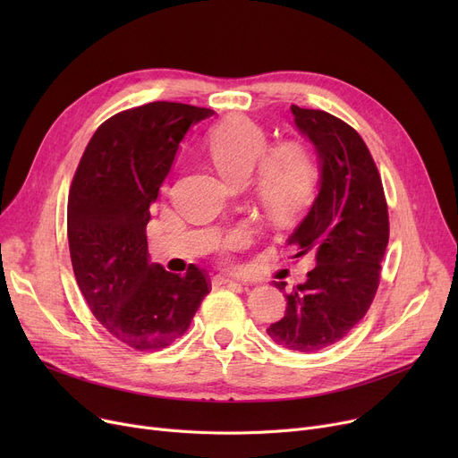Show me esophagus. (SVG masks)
<instances>
[{"label":"esophagus","instance_id":"1","mask_svg":"<svg viewBox=\"0 0 458 458\" xmlns=\"http://www.w3.org/2000/svg\"><path fill=\"white\" fill-rule=\"evenodd\" d=\"M213 282H215V284L228 285V287H242V285H243L242 282H237V280H233V278H230V276H223V275H216V276L213 278Z\"/></svg>","mask_w":458,"mask_h":458}]
</instances>
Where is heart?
Instances as JSON below:
<instances>
[{
    "mask_svg": "<svg viewBox=\"0 0 458 458\" xmlns=\"http://www.w3.org/2000/svg\"><path fill=\"white\" fill-rule=\"evenodd\" d=\"M208 154L226 180L245 183L254 174V189L261 208L275 221H287L314 197L318 165L301 140H284L269 148V135L247 116H228L215 126L206 140ZM245 242L233 232L225 242L233 249Z\"/></svg>",
    "mask_w": 458,
    "mask_h": 458,
    "instance_id": "1",
    "label": "heart"
}]
</instances>
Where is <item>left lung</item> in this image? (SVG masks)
I'll return each mask as SVG.
<instances>
[{"label": "left lung", "instance_id": "obj_1", "mask_svg": "<svg viewBox=\"0 0 458 458\" xmlns=\"http://www.w3.org/2000/svg\"><path fill=\"white\" fill-rule=\"evenodd\" d=\"M297 130L319 159V192L287 245L314 254L304 284L285 290V316L267 328L271 340L297 352H316L335 342L369 310L380 261L388 247V206L377 165L364 139L344 120L319 109L292 106Z\"/></svg>", "mask_w": 458, "mask_h": 458}]
</instances>
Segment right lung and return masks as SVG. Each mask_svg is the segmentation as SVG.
Masks as SVG:
<instances>
[{
	"label": "right lung",
	"instance_id": "1",
	"mask_svg": "<svg viewBox=\"0 0 458 458\" xmlns=\"http://www.w3.org/2000/svg\"><path fill=\"white\" fill-rule=\"evenodd\" d=\"M213 111L152 102L94 131L68 192V247L80 290L104 328L137 351L171 345L209 293L204 269L183 276L152 263L150 206L191 126Z\"/></svg>",
	"mask_w": 458,
	"mask_h": 458
}]
</instances>
